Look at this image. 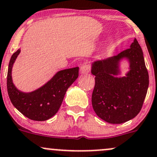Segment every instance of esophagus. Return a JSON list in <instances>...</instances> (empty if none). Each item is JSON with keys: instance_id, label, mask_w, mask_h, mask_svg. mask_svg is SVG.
I'll return each mask as SVG.
<instances>
[{"instance_id": "esophagus-1", "label": "esophagus", "mask_w": 157, "mask_h": 157, "mask_svg": "<svg viewBox=\"0 0 157 157\" xmlns=\"http://www.w3.org/2000/svg\"><path fill=\"white\" fill-rule=\"evenodd\" d=\"M91 70V66L90 65V64L85 63L80 67V72L82 74H87Z\"/></svg>"}]
</instances>
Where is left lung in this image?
Instances as JSON below:
<instances>
[{"label":"left lung","instance_id":"8db88e82","mask_svg":"<svg viewBox=\"0 0 157 157\" xmlns=\"http://www.w3.org/2000/svg\"><path fill=\"white\" fill-rule=\"evenodd\" d=\"M123 58L128 59L130 71L125 77L117 78ZM91 72L95 76L92 105L97 116L109 123L120 124L138 114L147 92L149 75L136 39L117 56L94 62Z\"/></svg>","mask_w":157,"mask_h":157}]
</instances>
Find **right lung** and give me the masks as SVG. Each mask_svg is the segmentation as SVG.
<instances>
[{"instance_id":"add662e5","label":"right lung","mask_w":157,"mask_h":157,"mask_svg":"<svg viewBox=\"0 0 157 157\" xmlns=\"http://www.w3.org/2000/svg\"><path fill=\"white\" fill-rule=\"evenodd\" d=\"M20 49L13 54L7 72V92L11 102L20 113L30 120L45 121L57 113L68 87L78 77L79 67L58 71L43 86L31 92H23L13 83L12 68Z\"/></svg>"}]
</instances>
